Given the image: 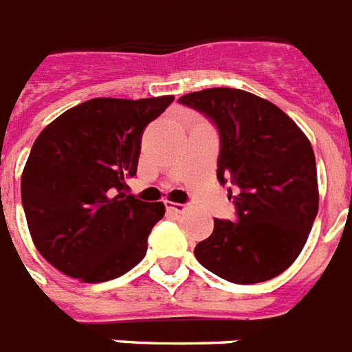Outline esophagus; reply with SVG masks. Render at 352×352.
<instances>
[{
  "mask_svg": "<svg viewBox=\"0 0 352 352\" xmlns=\"http://www.w3.org/2000/svg\"><path fill=\"white\" fill-rule=\"evenodd\" d=\"M167 210H170V212H185V210H187V205L167 201Z\"/></svg>",
  "mask_w": 352,
  "mask_h": 352,
  "instance_id": "34e87169",
  "label": "esophagus"
}]
</instances>
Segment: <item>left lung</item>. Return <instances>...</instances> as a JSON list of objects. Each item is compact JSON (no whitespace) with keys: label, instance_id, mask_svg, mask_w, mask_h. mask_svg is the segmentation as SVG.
I'll return each mask as SVG.
<instances>
[{"label":"left lung","instance_id":"left-lung-1","mask_svg":"<svg viewBox=\"0 0 352 352\" xmlns=\"http://www.w3.org/2000/svg\"><path fill=\"white\" fill-rule=\"evenodd\" d=\"M220 131V184H234L238 221L216 220L196 260L227 282L260 283L302 252L318 214L316 160L309 138L271 101L240 89H205L179 98Z\"/></svg>","mask_w":352,"mask_h":352}]
</instances>
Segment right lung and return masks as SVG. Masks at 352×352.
Returning a JSON list of instances; mask_svg holds the SVG:
<instances>
[{
  "label": "right lung",
  "mask_w": 352,
  "mask_h": 352,
  "mask_svg": "<svg viewBox=\"0 0 352 352\" xmlns=\"http://www.w3.org/2000/svg\"><path fill=\"white\" fill-rule=\"evenodd\" d=\"M174 96L94 98L39 132L21 174V201L39 254L85 283L109 282L147 254L162 201L125 192L143 131Z\"/></svg>",
  "instance_id": "add662e5"
}]
</instances>
